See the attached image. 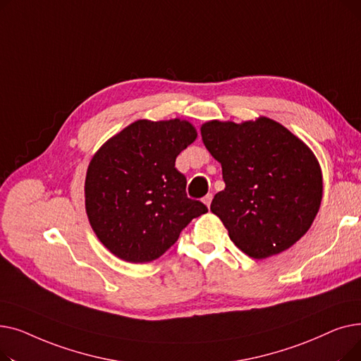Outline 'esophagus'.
Here are the masks:
<instances>
[{
	"label": "esophagus",
	"mask_w": 361,
	"mask_h": 361,
	"mask_svg": "<svg viewBox=\"0 0 361 361\" xmlns=\"http://www.w3.org/2000/svg\"><path fill=\"white\" fill-rule=\"evenodd\" d=\"M212 199H214V195L212 193H207L202 200H203V203L207 206V207H209L211 206V202H212Z\"/></svg>",
	"instance_id": "obj_1"
}]
</instances>
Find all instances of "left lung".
Segmentation results:
<instances>
[{
  "label": "left lung",
  "instance_id": "1",
  "mask_svg": "<svg viewBox=\"0 0 361 361\" xmlns=\"http://www.w3.org/2000/svg\"><path fill=\"white\" fill-rule=\"evenodd\" d=\"M202 140L221 162L225 188L211 211L237 247L253 259L290 249L307 233L322 202V173L313 152L279 123L209 121Z\"/></svg>",
  "mask_w": 361,
  "mask_h": 361
}]
</instances>
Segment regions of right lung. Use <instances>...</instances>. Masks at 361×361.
<instances>
[{"mask_svg":"<svg viewBox=\"0 0 361 361\" xmlns=\"http://www.w3.org/2000/svg\"><path fill=\"white\" fill-rule=\"evenodd\" d=\"M196 136L195 127L178 118L139 120L94 154L85 183L86 212L112 255L130 263L155 260L193 218L207 212L187 197V180L176 168Z\"/></svg>","mask_w":361,"mask_h":361,"instance_id":"1","label":"right lung"}]
</instances>
